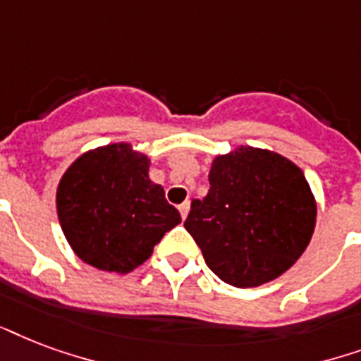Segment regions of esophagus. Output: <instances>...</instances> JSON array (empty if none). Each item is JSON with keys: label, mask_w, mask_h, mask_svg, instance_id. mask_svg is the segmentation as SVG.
<instances>
[{"label": "esophagus", "mask_w": 361, "mask_h": 361, "mask_svg": "<svg viewBox=\"0 0 361 361\" xmlns=\"http://www.w3.org/2000/svg\"><path fill=\"white\" fill-rule=\"evenodd\" d=\"M178 211H180V216H183V219H186V216H188V211H190V201H184V203H180V205H178Z\"/></svg>", "instance_id": "34e87169"}]
</instances>
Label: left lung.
I'll return each mask as SVG.
<instances>
[{"label": "left lung", "instance_id": "1", "mask_svg": "<svg viewBox=\"0 0 361 361\" xmlns=\"http://www.w3.org/2000/svg\"><path fill=\"white\" fill-rule=\"evenodd\" d=\"M209 184V194L192 201L184 228L222 281L262 286L301 258L317 226V197L294 161L239 145L214 156Z\"/></svg>", "mask_w": 361, "mask_h": 361}]
</instances>
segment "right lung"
I'll list each match as a JSON object with an SVG mask.
<instances>
[{
  "label": "right lung",
  "instance_id": "right-lung-1",
  "mask_svg": "<svg viewBox=\"0 0 361 361\" xmlns=\"http://www.w3.org/2000/svg\"><path fill=\"white\" fill-rule=\"evenodd\" d=\"M150 158L131 142L86 150L56 190V211L69 247L85 264L126 275L152 256L180 214L149 177Z\"/></svg>",
  "mask_w": 361,
  "mask_h": 361
}]
</instances>
